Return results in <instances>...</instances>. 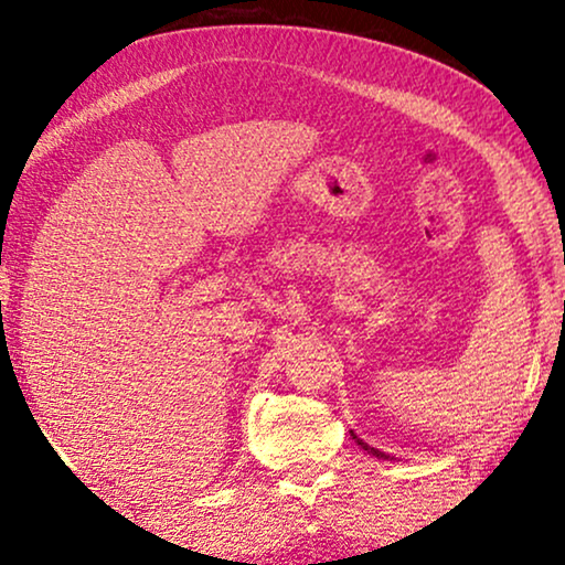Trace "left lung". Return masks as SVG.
<instances>
[{
	"instance_id": "obj_1",
	"label": "left lung",
	"mask_w": 565,
	"mask_h": 565,
	"mask_svg": "<svg viewBox=\"0 0 565 565\" xmlns=\"http://www.w3.org/2000/svg\"><path fill=\"white\" fill-rule=\"evenodd\" d=\"M352 439L362 447V450H367L370 455H375V458H383V460H388V458H391V455H385V452H381V450H375V447H370L367 443H362V439H360L358 435H354V431H352Z\"/></svg>"
}]
</instances>
